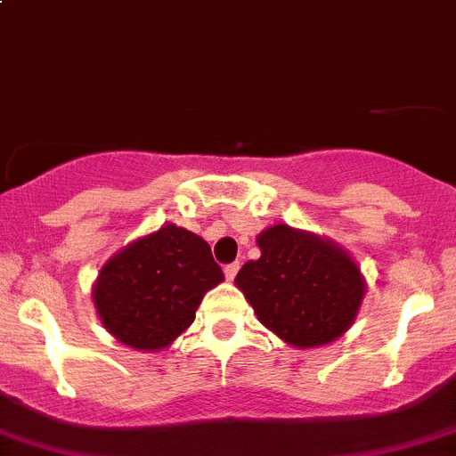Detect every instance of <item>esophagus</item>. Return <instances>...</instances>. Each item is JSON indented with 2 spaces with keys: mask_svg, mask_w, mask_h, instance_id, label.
Returning <instances> with one entry per match:
<instances>
[{
  "mask_svg": "<svg viewBox=\"0 0 456 456\" xmlns=\"http://www.w3.org/2000/svg\"><path fill=\"white\" fill-rule=\"evenodd\" d=\"M238 268H240V265H238V261H233V264H227V265H224V277H227L229 281H232V279L236 277Z\"/></svg>",
  "mask_w": 456,
  "mask_h": 456,
  "instance_id": "esophagus-1",
  "label": "esophagus"
}]
</instances>
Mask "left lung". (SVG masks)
Here are the masks:
<instances>
[{
	"mask_svg": "<svg viewBox=\"0 0 456 456\" xmlns=\"http://www.w3.org/2000/svg\"><path fill=\"white\" fill-rule=\"evenodd\" d=\"M261 256L236 274L256 318L295 347L325 346L352 325L363 279L330 240L274 224L258 233Z\"/></svg>",
	"mask_w": 456,
	"mask_h": 456,
	"instance_id": "1",
	"label": "left lung"
}]
</instances>
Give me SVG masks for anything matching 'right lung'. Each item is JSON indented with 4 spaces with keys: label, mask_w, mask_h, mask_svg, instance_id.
Returning a JSON list of instances; mask_svg holds the SVG:
<instances>
[{
    "label": "right lung",
    "mask_w": 456,
    "mask_h": 456,
    "mask_svg": "<svg viewBox=\"0 0 456 456\" xmlns=\"http://www.w3.org/2000/svg\"><path fill=\"white\" fill-rule=\"evenodd\" d=\"M223 279L207 240L166 224L110 258L93 299L102 325L120 343L161 350L191 325L204 293Z\"/></svg>",
    "instance_id": "obj_1"
}]
</instances>
